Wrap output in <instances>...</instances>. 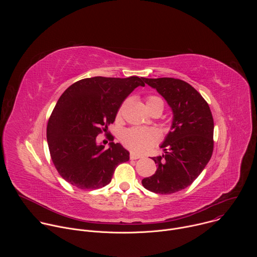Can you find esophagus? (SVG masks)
I'll return each mask as SVG.
<instances>
[{
  "label": "esophagus",
  "instance_id": "1",
  "mask_svg": "<svg viewBox=\"0 0 257 257\" xmlns=\"http://www.w3.org/2000/svg\"><path fill=\"white\" fill-rule=\"evenodd\" d=\"M140 158H142V156L137 155V154H135V153H131V155H130V159H131V160H138V159H140Z\"/></svg>",
  "mask_w": 257,
  "mask_h": 257
}]
</instances>
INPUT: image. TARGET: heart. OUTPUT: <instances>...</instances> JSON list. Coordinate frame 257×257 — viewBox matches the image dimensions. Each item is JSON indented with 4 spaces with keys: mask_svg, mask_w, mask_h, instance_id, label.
I'll list each match as a JSON object with an SVG mask.
<instances>
[{
    "mask_svg": "<svg viewBox=\"0 0 257 257\" xmlns=\"http://www.w3.org/2000/svg\"><path fill=\"white\" fill-rule=\"evenodd\" d=\"M160 104L164 107L163 100L158 96H150L146 100L148 109L153 105ZM160 135L154 129L132 127L125 130L121 135V141L126 148L134 153L142 154L150 151L159 141Z\"/></svg>",
    "mask_w": 257,
    "mask_h": 257,
    "instance_id": "b5f03b06",
    "label": "heart"
}]
</instances>
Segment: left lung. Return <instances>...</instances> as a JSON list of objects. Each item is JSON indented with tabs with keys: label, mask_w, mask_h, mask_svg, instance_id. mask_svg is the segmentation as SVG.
<instances>
[{
	"label": "left lung",
	"mask_w": 257,
	"mask_h": 257,
	"mask_svg": "<svg viewBox=\"0 0 257 257\" xmlns=\"http://www.w3.org/2000/svg\"><path fill=\"white\" fill-rule=\"evenodd\" d=\"M166 99L173 112L171 130L161 144L164 153L153 160L156 173L144 178L145 189L171 194L185 189L200 175L213 151V119L201 94L175 78H144Z\"/></svg>",
	"instance_id": "obj_1"
}]
</instances>
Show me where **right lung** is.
I'll list each match as a JSON object with an SVG mask.
<instances>
[{
  "label": "right lung",
  "instance_id": "add662e5",
  "mask_svg": "<svg viewBox=\"0 0 257 257\" xmlns=\"http://www.w3.org/2000/svg\"><path fill=\"white\" fill-rule=\"evenodd\" d=\"M143 77H91L69 86L57 101L47 127L52 161L69 184L79 189L107 185L118 165L129 161V152L113 136L108 149L96 136L113 124L125 98Z\"/></svg>",
  "mask_w": 257,
  "mask_h": 257
}]
</instances>
